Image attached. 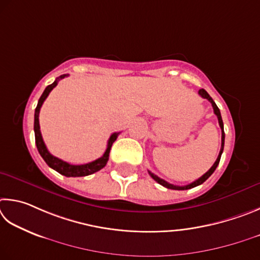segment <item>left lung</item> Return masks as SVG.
<instances>
[{
    "label": "left lung",
    "instance_id": "8db88e82",
    "mask_svg": "<svg viewBox=\"0 0 260 260\" xmlns=\"http://www.w3.org/2000/svg\"><path fill=\"white\" fill-rule=\"evenodd\" d=\"M199 94L201 95L202 98H206V99H208V100H209V102L211 103L212 107H213V113H215L216 115H217V117H218V122H219V125H220V129H221V147H220L219 155H218V157H217L216 162L213 163V166L210 168V169H209V170L206 172V174H204L202 177H200V178H199L198 180H195V181H193V183H190V184L186 185V186H176V185L169 184V183H168V181L163 180V179H161V178H158V177H157L156 175H154V174H152L151 171H148V174L151 175V177H152V178H153L154 180L157 181L158 184L162 185V186H165V187H167V188H170V189H176V190H184V189H189V188L197 187V186H199V185L203 184L204 181H206V180L209 178V177H210V176L213 174V171L216 170V168L218 167V165H219V161H220L221 154H222V151H224V144H225L224 123H222V118H221V115H220V111H219V108H218V106H217V105H216V103L213 102V99L210 97V95H209V93L207 92L206 90H204V89H200V90H199Z\"/></svg>",
    "mask_w": 260,
    "mask_h": 260
}]
</instances>
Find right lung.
I'll return each instance as SVG.
<instances>
[{
	"label": "right lung",
	"instance_id": "obj_1",
	"mask_svg": "<svg viewBox=\"0 0 260 260\" xmlns=\"http://www.w3.org/2000/svg\"><path fill=\"white\" fill-rule=\"evenodd\" d=\"M66 76H68V75L63 74V75H60L59 77H57L56 81H54L52 84H50V85L47 86V88H45L42 95H41L40 99H39L38 106H36V108H35V114H34L35 144H36V147H38V151L40 153V155L42 156V158L45 161V163H47V165L50 168H52L53 170H56L60 175L66 176V177H84V176H89V175L94 174V172L99 171L100 169H103V168L106 166V163L108 161V157H109V152H111V147H112L113 143L116 140L118 133H114L111 136V137H109L108 143H107V148H106V151H105L104 155L102 157L97 158V160L92 161V162L86 163V165H80V166L70 165V163L62 161V160H60V158L53 156L52 154H50L47 146H45V144L43 142V138H42V135H41V131H40L39 114H40L41 106H42L44 100L47 99V97L50 93V91H51L54 88V86L58 84L59 80H61Z\"/></svg>",
	"mask_w": 260,
	"mask_h": 260
}]
</instances>
